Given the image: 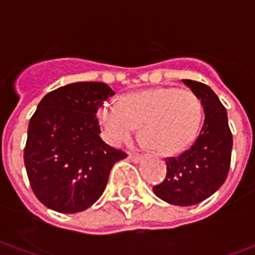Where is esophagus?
Segmentation results:
<instances>
[{
  "instance_id": "obj_1",
  "label": "esophagus",
  "mask_w": 255,
  "mask_h": 255,
  "mask_svg": "<svg viewBox=\"0 0 255 255\" xmlns=\"http://www.w3.org/2000/svg\"><path fill=\"white\" fill-rule=\"evenodd\" d=\"M140 158H142V157H140L139 154H132V153H129V154H128V160L132 161V162H139Z\"/></svg>"
}]
</instances>
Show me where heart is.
Wrapping results in <instances>:
<instances>
[{"mask_svg":"<svg viewBox=\"0 0 255 255\" xmlns=\"http://www.w3.org/2000/svg\"><path fill=\"white\" fill-rule=\"evenodd\" d=\"M201 100L190 90L157 87L106 101L98 109L102 132L113 146L132 138L140 127L144 146L157 154L180 153L197 136L202 122Z\"/></svg>","mask_w":255,"mask_h":255,"instance_id":"b5f03b06","label":"heart"}]
</instances>
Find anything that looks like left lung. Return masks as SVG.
Returning <instances> with one entry per match:
<instances>
[{"mask_svg": "<svg viewBox=\"0 0 255 255\" xmlns=\"http://www.w3.org/2000/svg\"><path fill=\"white\" fill-rule=\"evenodd\" d=\"M183 83L201 100L205 112L201 133L191 147L166 158V177L154 186L157 197L179 206H191L213 195L227 179L231 164L232 133L227 109L206 84L190 79Z\"/></svg>", "mask_w": 255, "mask_h": 255, "instance_id": "left-lung-1", "label": "left lung"}]
</instances>
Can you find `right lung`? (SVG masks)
<instances>
[{"label": "right lung", "instance_id": "add662e5", "mask_svg": "<svg viewBox=\"0 0 255 255\" xmlns=\"http://www.w3.org/2000/svg\"><path fill=\"white\" fill-rule=\"evenodd\" d=\"M115 91L78 82L46 94L28 124L24 165L31 188L46 208L76 213L105 190L111 169L127 154L100 138L97 112Z\"/></svg>", "mask_w": 255, "mask_h": 255}]
</instances>
